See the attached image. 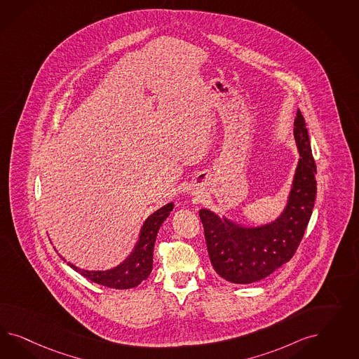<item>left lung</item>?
I'll use <instances>...</instances> for the list:
<instances>
[{
	"instance_id": "8db88e82",
	"label": "left lung",
	"mask_w": 359,
	"mask_h": 359,
	"mask_svg": "<svg viewBox=\"0 0 359 359\" xmlns=\"http://www.w3.org/2000/svg\"><path fill=\"white\" fill-rule=\"evenodd\" d=\"M294 134L300 161L280 218L262 228L243 229L205 209L198 212L210 263L228 282L249 284L271 275L294 257L304 237L315 205L317 168L300 109L294 117Z\"/></svg>"
}]
</instances>
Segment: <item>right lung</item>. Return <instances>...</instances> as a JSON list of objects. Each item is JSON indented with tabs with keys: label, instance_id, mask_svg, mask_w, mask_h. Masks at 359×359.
Returning <instances> with one entry per match:
<instances>
[{
	"label": "right lung",
	"instance_id": "right-lung-1",
	"mask_svg": "<svg viewBox=\"0 0 359 359\" xmlns=\"http://www.w3.org/2000/svg\"><path fill=\"white\" fill-rule=\"evenodd\" d=\"M174 209V204H167L152 213L142 226L140 239L130 257L118 267L109 271H86L68 263L75 271L92 282L116 290H128L147 279L152 270V252L158 230Z\"/></svg>",
	"mask_w": 359,
	"mask_h": 359
}]
</instances>
